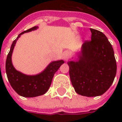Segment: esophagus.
<instances>
[{
	"label": "esophagus",
	"instance_id": "34e87169",
	"mask_svg": "<svg viewBox=\"0 0 122 122\" xmlns=\"http://www.w3.org/2000/svg\"><path fill=\"white\" fill-rule=\"evenodd\" d=\"M63 59L65 61H68L69 59L70 58V53H69V51L64 52L63 54Z\"/></svg>",
	"mask_w": 122,
	"mask_h": 122
}]
</instances>
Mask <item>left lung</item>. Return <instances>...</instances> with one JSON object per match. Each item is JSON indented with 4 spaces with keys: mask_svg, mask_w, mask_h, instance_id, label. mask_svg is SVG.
<instances>
[{
    "mask_svg": "<svg viewBox=\"0 0 122 122\" xmlns=\"http://www.w3.org/2000/svg\"><path fill=\"white\" fill-rule=\"evenodd\" d=\"M92 40H86L77 61H70L69 75L78 94L86 97L101 95L114 82L116 61L112 46L102 32L90 29Z\"/></svg>",
    "mask_w": 122,
    "mask_h": 122,
    "instance_id": "8db88e82",
    "label": "left lung"
}]
</instances>
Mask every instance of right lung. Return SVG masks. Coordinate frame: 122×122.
Listing matches in <instances>:
<instances>
[{"label": "right lung", "mask_w": 122, "mask_h": 122, "mask_svg": "<svg viewBox=\"0 0 122 122\" xmlns=\"http://www.w3.org/2000/svg\"><path fill=\"white\" fill-rule=\"evenodd\" d=\"M37 28L38 27H33L18 35L12 43L6 61V72L10 84L15 92L22 97H34L46 93L50 87L55 73L64 63L63 60L53 61L48 65L44 71L33 76L26 75L15 70L12 63V54L15 43L22 34L34 30Z\"/></svg>", "instance_id": "right-lung-1"}]
</instances>
